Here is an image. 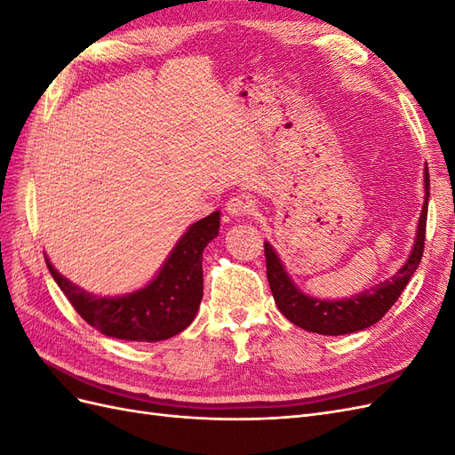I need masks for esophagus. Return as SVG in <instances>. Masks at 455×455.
<instances>
[{
  "label": "esophagus",
  "mask_w": 455,
  "mask_h": 455,
  "mask_svg": "<svg viewBox=\"0 0 455 455\" xmlns=\"http://www.w3.org/2000/svg\"><path fill=\"white\" fill-rule=\"evenodd\" d=\"M226 211L228 214L235 216V218H241V216H249L254 212V204L249 197L244 196H237V197H231L226 204Z\"/></svg>",
  "instance_id": "esophagus-1"
}]
</instances>
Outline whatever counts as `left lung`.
I'll list each match as a JSON object with an SVG mask.
<instances>
[{"label":"left lung","instance_id":"1","mask_svg":"<svg viewBox=\"0 0 455 455\" xmlns=\"http://www.w3.org/2000/svg\"><path fill=\"white\" fill-rule=\"evenodd\" d=\"M427 201H429V171L425 167V203L419 214L416 241L414 246H411L406 264L391 279L346 299H319L301 292L292 283V279L288 277L283 261L273 246L269 243H264L267 281L279 311L299 328L323 336L351 334L376 324L391 309L398 296L403 294L411 275L416 273L419 266L425 244Z\"/></svg>","mask_w":455,"mask_h":455}]
</instances>
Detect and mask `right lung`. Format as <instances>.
I'll return each instance as SVG.
<instances>
[{"mask_svg":"<svg viewBox=\"0 0 455 455\" xmlns=\"http://www.w3.org/2000/svg\"><path fill=\"white\" fill-rule=\"evenodd\" d=\"M220 229V211L191 224L164 259L156 279L125 296H94L47 267L74 309L104 336L127 341H161L196 319L203 299V251Z\"/></svg>","mask_w":455,"mask_h":455,"instance_id":"add662e5","label":"right lung"}]
</instances>
